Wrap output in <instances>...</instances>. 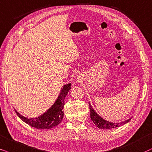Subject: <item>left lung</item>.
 <instances>
[{"mask_svg":"<svg viewBox=\"0 0 152 152\" xmlns=\"http://www.w3.org/2000/svg\"><path fill=\"white\" fill-rule=\"evenodd\" d=\"M90 105V118L93 123L95 124V126L98 127L99 129H110L113 128H116V127L121 126L122 125L126 124L127 122H129V121L131 120V118L129 119L124 122H120V123H113V122H108V121L104 120V119L102 118L94 110V109L92 108V107Z\"/></svg>","mask_w":152,"mask_h":152,"instance_id":"left-lung-1","label":"left lung"}]
</instances>
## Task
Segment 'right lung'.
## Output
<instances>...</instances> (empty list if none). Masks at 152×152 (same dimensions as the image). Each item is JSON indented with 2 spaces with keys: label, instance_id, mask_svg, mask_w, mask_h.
<instances>
[{
  "label": "right lung",
  "instance_id": "add662e5",
  "mask_svg": "<svg viewBox=\"0 0 152 152\" xmlns=\"http://www.w3.org/2000/svg\"><path fill=\"white\" fill-rule=\"evenodd\" d=\"M71 83L66 84L62 88L60 94L54 104L43 115L36 118H28L15 112L18 117L22 121L30 126L39 129H49L58 126L62 122L64 116L63 108L64 105V99L71 89Z\"/></svg>",
  "mask_w": 152,
  "mask_h": 152
}]
</instances>
